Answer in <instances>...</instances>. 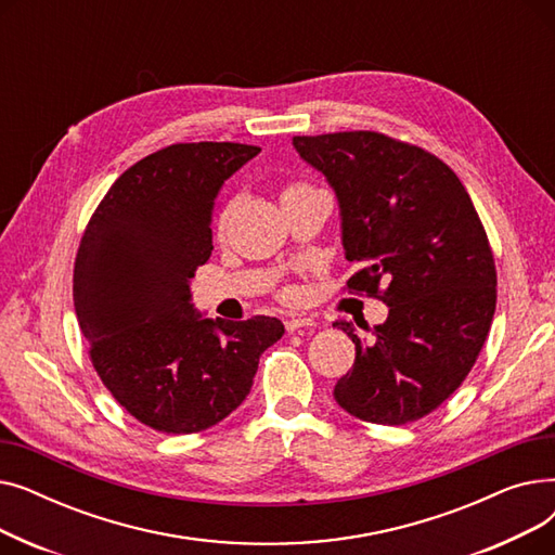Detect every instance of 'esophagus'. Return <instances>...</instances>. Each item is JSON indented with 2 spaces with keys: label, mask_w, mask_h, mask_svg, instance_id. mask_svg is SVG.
Returning <instances> with one entry per match:
<instances>
[{
  "label": "esophagus",
  "mask_w": 555,
  "mask_h": 555,
  "mask_svg": "<svg viewBox=\"0 0 555 555\" xmlns=\"http://www.w3.org/2000/svg\"><path fill=\"white\" fill-rule=\"evenodd\" d=\"M314 326V319L310 317H293V319H285V331L287 333H295L299 328H310Z\"/></svg>",
  "instance_id": "esophagus-1"
}]
</instances>
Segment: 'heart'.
I'll list each match as a JSON object with an SVG mask.
<instances>
[{
  "mask_svg": "<svg viewBox=\"0 0 555 555\" xmlns=\"http://www.w3.org/2000/svg\"><path fill=\"white\" fill-rule=\"evenodd\" d=\"M306 191H312V186H310L308 182H299V180L285 182V184L281 186V199H283V202H287V199H293V197H297V195H301V193H306ZM227 216H229V211L224 209V211H222V216H220V220H218V224H220V227H224ZM281 297H283V299H293V289H283Z\"/></svg>",
  "mask_w": 555,
  "mask_h": 555,
  "instance_id": "b5f03b06",
  "label": "heart"
}]
</instances>
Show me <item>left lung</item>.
I'll return each mask as SVG.
<instances>
[{
  "label": "left lung",
  "mask_w": 555,
  "mask_h": 555,
  "mask_svg": "<svg viewBox=\"0 0 555 555\" xmlns=\"http://www.w3.org/2000/svg\"><path fill=\"white\" fill-rule=\"evenodd\" d=\"M339 197L346 258L360 270L344 289L389 306L387 322H337L356 341L335 385L344 412L375 425L431 414L461 387L488 337L498 270L475 204L456 172L414 143L373 130L293 137Z\"/></svg>",
  "instance_id": "left-lung-1"
}]
</instances>
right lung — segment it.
<instances>
[{
	"instance_id": "obj_1",
	"label": "right lung",
	"mask_w": 555,
	"mask_h": 555,
	"mask_svg": "<svg viewBox=\"0 0 555 555\" xmlns=\"http://www.w3.org/2000/svg\"><path fill=\"white\" fill-rule=\"evenodd\" d=\"M258 145L172 143L116 180L85 227L74 306L101 383L139 423L195 434L247 398L276 317L199 319L191 279L209 260L218 193Z\"/></svg>"
}]
</instances>
